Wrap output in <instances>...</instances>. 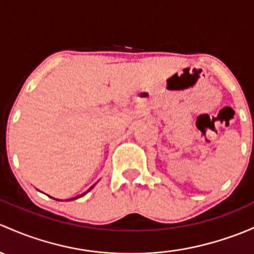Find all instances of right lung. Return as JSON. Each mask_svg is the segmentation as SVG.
Here are the masks:
<instances>
[{"label":"right lung","instance_id":"1","mask_svg":"<svg viewBox=\"0 0 254 254\" xmlns=\"http://www.w3.org/2000/svg\"><path fill=\"white\" fill-rule=\"evenodd\" d=\"M93 186H95V185H93ZM93 186H91V188H90L89 189V190H87L86 192H84V193H81V194H79V196H76V197H74V198H70V199H66V201H71V199H78V198H80V197H82V196H85V194H86L87 193V192H89L90 190H92V188H93ZM51 198H53V197H51ZM53 199H57V198H53ZM57 201H60V199H57Z\"/></svg>","mask_w":254,"mask_h":254}]
</instances>
